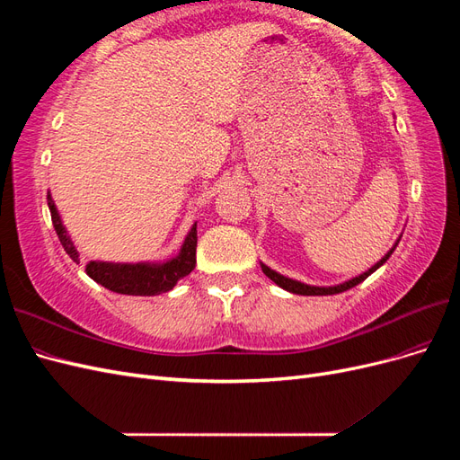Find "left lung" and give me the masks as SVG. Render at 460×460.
<instances>
[{"label":"left lung","instance_id":"1","mask_svg":"<svg viewBox=\"0 0 460 460\" xmlns=\"http://www.w3.org/2000/svg\"><path fill=\"white\" fill-rule=\"evenodd\" d=\"M399 240H401V235L397 238V242L394 243V247L389 249V252H387L378 262L372 264V267H370L367 272L351 278V280H345V282H341V284H336V286H311V284H305V282L294 280V278H288V276H284V274H280V272L272 270V269L267 267V264H264V262H261V269H262L264 274H267V276L270 278V280H272L276 286H280L282 289L289 291V294H297V296H333V294H341V291H347V289L355 288L357 284L367 280V278H368L372 272L378 270V269L382 267V264H384L389 257H392V253L395 252V247H397Z\"/></svg>","mask_w":460,"mask_h":460}]
</instances>
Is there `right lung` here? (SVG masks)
Segmentation results:
<instances>
[{
	"label": "right lung",
	"mask_w": 460,
	"mask_h": 460,
	"mask_svg": "<svg viewBox=\"0 0 460 460\" xmlns=\"http://www.w3.org/2000/svg\"><path fill=\"white\" fill-rule=\"evenodd\" d=\"M48 207L53 220V228L59 235V242L65 247L66 255L76 264L80 255L68 235L61 215L55 207L51 193L48 191ZM196 247H198V222H193L188 235L184 238L178 255L166 261H142V262H109V261H90L86 264V274L93 282L122 296H159L172 289L178 280L188 276L196 267Z\"/></svg>",
	"instance_id": "right-lung-1"
}]
</instances>
